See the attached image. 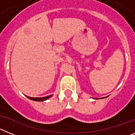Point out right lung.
Segmentation results:
<instances>
[{
    "label": "right lung",
    "instance_id": "add662e5",
    "mask_svg": "<svg viewBox=\"0 0 135 135\" xmlns=\"http://www.w3.org/2000/svg\"><path fill=\"white\" fill-rule=\"evenodd\" d=\"M52 95H49V96L47 97H28L26 96V97H28L29 99L32 100H35V101H44V100H46V99H49L50 97H51Z\"/></svg>",
    "mask_w": 135,
    "mask_h": 135
}]
</instances>
